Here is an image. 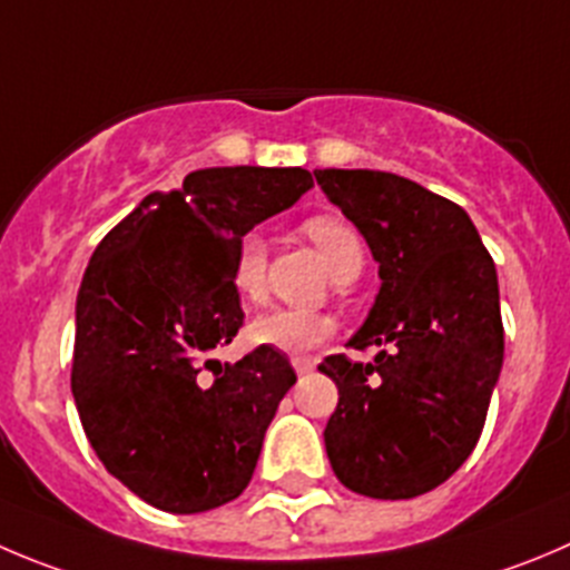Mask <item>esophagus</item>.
<instances>
[{
	"instance_id": "obj_1",
	"label": "esophagus",
	"mask_w": 570,
	"mask_h": 570,
	"mask_svg": "<svg viewBox=\"0 0 570 570\" xmlns=\"http://www.w3.org/2000/svg\"><path fill=\"white\" fill-rule=\"evenodd\" d=\"M291 363H294V370L299 372V375H307V372H313V366H316V361H313V357H305V355L291 357Z\"/></svg>"
}]
</instances>
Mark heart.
Returning a JSON list of instances; mask_svg holds the SVG:
<instances>
[{
	"label": "heart",
	"instance_id": "b5f03b06",
	"mask_svg": "<svg viewBox=\"0 0 570 570\" xmlns=\"http://www.w3.org/2000/svg\"><path fill=\"white\" fill-rule=\"evenodd\" d=\"M305 235L322 252L335 282H352L363 268L366 246L361 232L333 215H316L305 224ZM265 268H268V246L259 232H246L237 240L232 257V291L243 302H259L265 294ZM335 333L333 316L318 311H296V307H274L259 313L248 324V341L257 346L305 355L322 346Z\"/></svg>",
	"mask_w": 570,
	"mask_h": 570
}]
</instances>
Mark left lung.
I'll return each instance as SVG.
<instances>
[{
  "mask_svg": "<svg viewBox=\"0 0 570 570\" xmlns=\"http://www.w3.org/2000/svg\"><path fill=\"white\" fill-rule=\"evenodd\" d=\"M318 187L381 263V294L350 346L327 355L338 386L324 428L335 475L357 495L400 501L451 479L484 431L503 363L498 274L459 204L383 170H316Z\"/></svg>",
  "mask_w": 570,
  "mask_h": 570,
  "instance_id": "left-lung-1",
  "label": "left lung"
}]
</instances>
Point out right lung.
<instances>
[{
	"label": "right lung",
	"mask_w": 570,
	"mask_h": 570,
	"mask_svg": "<svg viewBox=\"0 0 570 570\" xmlns=\"http://www.w3.org/2000/svg\"><path fill=\"white\" fill-rule=\"evenodd\" d=\"M311 187L302 167L195 170L148 195L91 254L75 307V405L108 473L150 507L207 512L252 481L296 375L268 346L237 363L209 352L243 327L237 240Z\"/></svg>",
	"instance_id": "add662e5"
}]
</instances>
